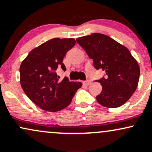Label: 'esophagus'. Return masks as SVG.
<instances>
[{
	"label": "esophagus",
	"instance_id": "34e87169",
	"mask_svg": "<svg viewBox=\"0 0 152 152\" xmlns=\"http://www.w3.org/2000/svg\"><path fill=\"white\" fill-rule=\"evenodd\" d=\"M82 83H83V84L88 86V85H89L90 83H91V81L90 80H86V81H83V82H82Z\"/></svg>",
	"mask_w": 152,
	"mask_h": 152
}]
</instances>
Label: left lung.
<instances>
[{
    "label": "left lung",
    "instance_id": "left-lung-1",
    "mask_svg": "<svg viewBox=\"0 0 152 152\" xmlns=\"http://www.w3.org/2000/svg\"><path fill=\"white\" fill-rule=\"evenodd\" d=\"M94 61L95 69L106 71L105 78L97 80L102 86L96 100L107 108L124 104L137 89L139 64L126 47L104 34L95 33L76 38Z\"/></svg>",
    "mask_w": 152,
    "mask_h": 152
}]
</instances>
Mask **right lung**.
<instances>
[{
  "label": "right lung",
  "instance_id": "obj_1",
  "mask_svg": "<svg viewBox=\"0 0 152 152\" xmlns=\"http://www.w3.org/2000/svg\"><path fill=\"white\" fill-rule=\"evenodd\" d=\"M76 44L74 38H55L33 49L20 66V82L28 97L41 109L56 112L65 109L82 83L64 78L57 68L66 71L63 59Z\"/></svg>",
  "mask_w": 152,
  "mask_h": 152
}]
</instances>
